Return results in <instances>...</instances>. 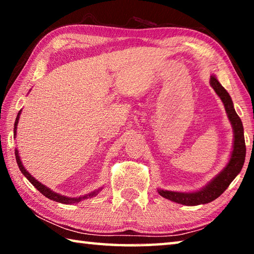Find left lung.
<instances>
[{"label":"left lung","instance_id":"8db88e82","mask_svg":"<svg viewBox=\"0 0 254 254\" xmlns=\"http://www.w3.org/2000/svg\"><path fill=\"white\" fill-rule=\"evenodd\" d=\"M209 84L215 93L217 94V96L221 98L223 104H224L227 118H229L232 128H233V147H232L229 162L226 163L223 170L198 190L174 191L158 188V192L160 196L171 201H175V203L186 206L207 204L216 199L217 197H220L225 191V189L230 186V184L233 182L236 176L240 174L244 165V160H246L247 149L246 141H244L243 124L234 110V105L230 94L221 85L216 76L213 74L210 75Z\"/></svg>","mask_w":254,"mask_h":254}]
</instances>
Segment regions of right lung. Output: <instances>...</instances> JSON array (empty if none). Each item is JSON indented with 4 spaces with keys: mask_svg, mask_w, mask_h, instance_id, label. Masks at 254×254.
<instances>
[{
    "mask_svg": "<svg viewBox=\"0 0 254 254\" xmlns=\"http://www.w3.org/2000/svg\"><path fill=\"white\" fill-rule=\"evenodd\" d=\"M21 111H19L18 113V117H16L15 119V122H14V139L16 136V128H18V123H19V120H20V115H21ZM14 153H15V159H16V163H18L19 166V169L21 170V173L23 174L24 177H27V179L29 180L30 183H31L34 187H36L38 190H39L42 195L46 196L47 198H49L51 200H55V201H58V203H63V204H78L79 201L84 200V199H87V198H92V197L96 196L98 192H100L103 187L101 188H97L96 190L94 191H91L88 192V194H85L83 196H78V197H68V196H65V195H62V194H58V192H56L54 190H51L50 188H48L46 186V185L41 184L40 182H38V180L33 177V176H31V174L29 173V171L25 169V167L23 166L22 161H21L20 159V154H19V150L15 148L14 150Z\"/></svg>",
    "mask_w": 254,
    "mask_h": 254,
    "instance_id": "1",
    "label": "right lung"
}]
</instances>
